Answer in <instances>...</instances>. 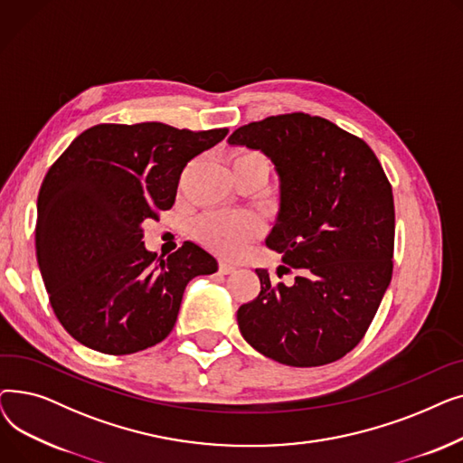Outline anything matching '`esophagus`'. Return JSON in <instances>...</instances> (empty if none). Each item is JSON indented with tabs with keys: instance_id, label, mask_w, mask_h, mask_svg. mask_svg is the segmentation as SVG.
<instances>
[{
	"instance_id": "1",
	"label": "esophagus",
	"mask_w": 463,
	"mask_h": 463,
	"mask_svg": "<svg viewBox=\"0 0 463 463\" xmlns=\"http://www.w3.org/2000/svg\"><path fill=\"white\" fill-rule=\"evenodd\" d=\"M236 270V266L234 264H229V262H219V272L222 274H232Z\"/></svg>"
}]
</instances>
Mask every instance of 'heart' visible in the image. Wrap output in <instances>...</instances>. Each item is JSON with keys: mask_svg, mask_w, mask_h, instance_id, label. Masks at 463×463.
<instances>
[{"mask_svg": "<svg viewBox=\"0 0 463 463\" xmlns=\"http://www.w3.org/2000/svg\"><path fill=\"white\" fill-rule=\"evenodd\" d=\"M240 159H264L259 154H244L236 157ZM266 161V159H264ZM194 232L204 241L206 246L217 253L234 257L244 250L251 240L259 238L262 232V223L255 215L250 213H206L203 215Z\"/></svg>", "mask_w": 463, "mask_h": 463, "instance_id": "obj_1", "label": "heart"}]
</instances>
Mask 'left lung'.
Wrapping results in <instances>:
<instances>
[{"label":"left lung","instance_id":"1","mask_svg":"<svg viewBox=\"0 0 463 463\" xmlns=\"http://www.w3.org/2000/svg\"><path fill=\"white\" fill-rule=\"evenodd\" d=\"M231 146L259 150L279 176V212L266 246L295 281L272 283L240 306L246 342L279 364L325 366L358 345L392 279L394 197L362 138L304 112L238 128Z\"/></svg>","mask_w":463,"mask_h":463}]
</instances>
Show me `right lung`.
<instances>
[{"label": "right lung", "mask_w": 463, "mask_h": 463, "mask_svg": "<svg viewBox=\"0 0 463 463\" xmlns=\"http://www.w3.org/2000/svg\"><path fill=\"white\" fill-rule=\"evenodd\" d=\"M227 133L99 124L48 168L37 262L58 321L79 344L105 354L154 347L175 328L185 285L217 272L193 241L157 259L144 248L142 225L173 208L184 166Z\"/></svg>", "instance_id": "add662e5"}]
</instances>
